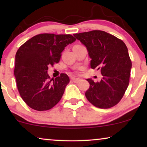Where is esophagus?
<instances>
[{
    "instance_id": "34e87169",
    "label": "esophagus",
    "mask_w": 147,
    "mask_h": 147,
    "mask_svg": "<svg viewBox=\"0 0 147 147\" xmlns=\"http://www.w3.org/2000/svg\"><path fill=\"white\" fill-rule=\"evenodd\" d=\"M71 80L74 82V83H79V82L81 81V80H80V78H72Z\"/></svg>"
}]
</instances>
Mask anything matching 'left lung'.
<instances>
[{
  "label": "left lung",
  "instance_id": "1",
  "mask_svg": "<svg viewBox=\"0 0 147 147\" xmlns=\"http://www.w3.org/2000/svg\"><path fill=\"white\" fill-rule=\"evenodd\" d=\"M74 35L87 48L91 68L100 69L102 75L99 82L87 79L90 88L85 93L86 98L97 108L113 107L129 84L132 62L127 47L121 39L99 30Z\"/></svg>",
  "mask_w": 147,
  "mask_h": 147
}]
</instances>
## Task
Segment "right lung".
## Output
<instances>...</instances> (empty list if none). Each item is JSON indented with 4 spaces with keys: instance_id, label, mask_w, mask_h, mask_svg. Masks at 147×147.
Segmentation results:
<instances>
[{
    "instance_id": "add662e5",
    "label": "right lung",
    "mask_w": 147,
    "mask_h": 147,
    "mask_svg": "<svg viewBox=\"0 0 147 147\" xmlns=\"http://www.w3.org/2000/svg\"><path fill=\"white\" fill-rule=\"evenodd\" d=\"M76 40L69 34H39L17 50L14 71L17 86L22 99L32 109L48 110L61 100L69 78L61 74L51 79L48 66L57 63L65 47Z\"/></svg>"
}]
</instances>
